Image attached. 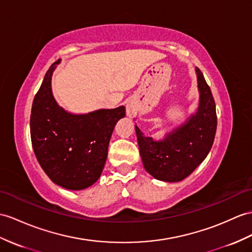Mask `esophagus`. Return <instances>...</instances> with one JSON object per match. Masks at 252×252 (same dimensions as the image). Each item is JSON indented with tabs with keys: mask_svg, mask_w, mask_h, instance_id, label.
I'll return each mask as SVG.
<instances>
[{
	"mask_svg": "<svg viewBox=\"0 0 252 252\" xmlns=\"http://www.w3.org/2000/svg\"><path fill=\"white\" fill-rule=\"evenodd\" d=\"M138 112V107L134 102L129 101L126 105V114L131 118V116H134Z\"/></svg>",
	"mask_w": 252,
	"mask_h": 252,
	"instance_id": "obj_1",
	"label": "esophagus"
}]
</instances>
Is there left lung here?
Wrapping results in <instances>:
<instances>
[{"label": "left lung", "mask_w": 252, "mask_h": 252, "mask_svg": "<svg viewBox=\"0 0 252 252\" xmlns=\"http://www.w3.org/2000/svg\"><path fill=\"white\" fill-rule=\"evenodd\" d=\"M200 100L197 113L161 141L144 137L136 125L145 170L159 181L180 182L191 174L210 153L217 129L216 105L203 73L195 68Z\"/></svg>", "instance_id": "left-lung-1"}]
</instances>
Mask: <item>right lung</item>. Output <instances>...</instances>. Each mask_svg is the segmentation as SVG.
Instances as JSON below:
<instances>
[{
  "label": "right lung",
  "instance_id": "right-lung-1",
  "mask_svg": "<svg viewBox=\"0 0 252 252\" xmlns=\"http://www.w3.org/2000/svg\"><path fill=\"white\" fill-rule=\"evenodd\" d=\"M54 62L36 93L30 128L35 156L42 170L59 186L70 190L88 188L99 179L108 156L114 126L125 116V107L71 114L52 95Z\"/></svg>",
  "mask_w": 252,
  "mask_h": 252
}]
</instances>
